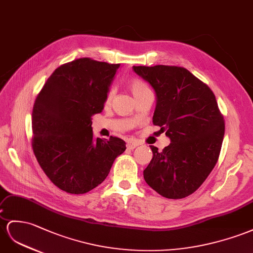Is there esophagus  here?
<instances>
[{"label":"esophagus","instance_id":"1","mask_svg":"<svg viewBox=\"0 0 253 253\" xmlns=\"http://www.w3.org/2000/svg\"><path fill=\"white\" fill-rule=\"evenodd\" d=\"M139 145V142H135V141H129L127 143V148L128 150H133Z\"/></svg>","mask_w":253,"mask_h":253}]
</instances>
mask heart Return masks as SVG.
I'll use <instances>...</instances> for the list:
<instances>
[{
	"label": "heart",
	"mask_w": 253,
	"mask_h": 253,
	"mask_svg": "<svg viewBox=\"0 0 253 253\" xmlns=\"http://www.w3.org/2000/svg\"><path fill=\"white\" fill-rule=\"evenodd\" d=\"M128 86H129V88H130L131 93L133 94L134 97H138V96H140L142 94L148 92V90H151L150 87H148L146 84L143 81H142L141 79H139V78H132V79L129 80ZM112 95H113L112 89H109L108 92H107V94H106V98H105V103H106V105H109L110 101H111Z\"/></svg>",
	"instance_id": "b5f03b06"
}]
</instances>
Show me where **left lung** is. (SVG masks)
I'll return each mask as SVG.
<instances>
[{
  "label": "left lung",
  "instance_id": "obj_1",
  "mask_svg": "<svg viewBox=\"0 0 253 253\" xmlns=\"http://www.w3.org/2000/svg\"><path fill=\"white\" fill-rule=\"evenodd\" d=\"M157 96L154 125L171 139L143 171L147 185L168 199L190 196L216 166L224 135V120L215 94L189 70L178 66H133Z\"/></svg>",
  "mask_w": 253,
  "mask_h": 253
}]
</instances>
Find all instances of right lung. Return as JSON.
Listing matches in <instances>:
<instances>
[{
  "mask_svg": "<svg viewBox=\"0 0 253 253\" xmlns=\"http://www.w3.org/2000/svg\"><path fill=\"white\" fill-rule=\"evenodd\" d=\"M120 64L81 57L57 67L32 112V147L49 179L63 191L86 193L106 179L124 140L95 139L92 115L103 109Z\"/></svg>",
  "mask_w": 253,
  "mask_h": 253,
  "instance_id": "right-lung-1",
  "label": "right lung"
}]
</instances>
